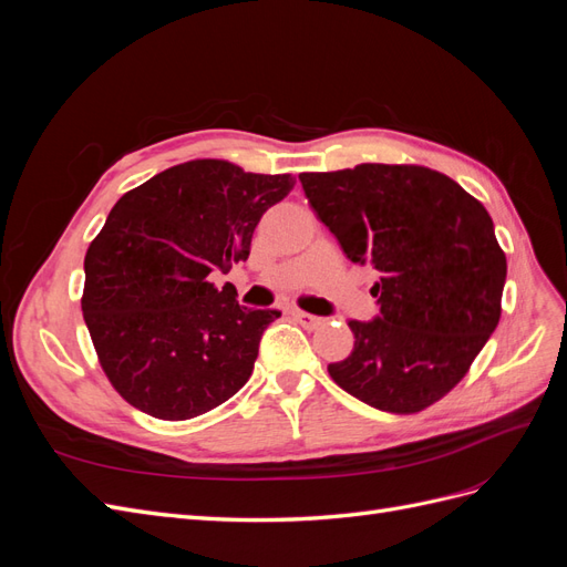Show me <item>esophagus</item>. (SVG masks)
<instances>
[{
    "instance_id": "1",
    "label": "esophagus",
    "mask_w": 567,
    "mask_h": 567,
    "mask_svg": "<svg viewBox=\"0 0 567 567\" xmlns=\"http://www.w3.org/2000/svg\"><path fill=\"white\" fill-rule=\"evenodd\" d=\"M293 319L300 323V326H305V329H319V326H323V319L321 317H315V315H307V312H302V310H293Z\"/></svg>"
}]
</instances>
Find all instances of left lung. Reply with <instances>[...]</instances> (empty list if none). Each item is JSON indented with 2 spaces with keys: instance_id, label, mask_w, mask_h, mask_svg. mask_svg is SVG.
Returning <instances> with one entry per match:
<instances>
[{
  "instance_id": "1",
  "label": "left lung",
  "mask_w": 567,
  "mask_h": 567,
  "mask_svg": "<svg viewBox=\"0 0 567 567\" xmlns=\"http://www.w3.org/2000/svg\"><path fill=\"white\" fill-rule=\"evenodd\" d=\"M305 196L342 252L381 274L379 315L350 319L354 350L331 379L364 404L416 414L444 398L502 317L506 255L485 205L421 165L302 173Z\"/></svg>"
}]
</instances>
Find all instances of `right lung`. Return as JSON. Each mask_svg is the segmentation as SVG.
<instances>
[{"instance_id":"add662e5","label":"right lung","mask_w":567,"mask_h":567,"mask_svg":"<svg viewBox=\"0 0 567 567\" xmlns=\"http://www.w3.org/2000/svg\"><path fill=\"white\" fill-rule=\"evenodd\" d=\"M296 179L188 161L120 198L84 255L82 315L101 369L148 416L186 421L241 390L279 310H248L213 271L250 255Z\"/></svg>"}]
</instances>
